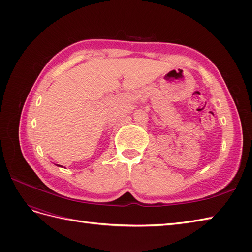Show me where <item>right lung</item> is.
I'll use <instances>...</instances> for the list:
<instances>
[{"mask_svg":"<svg viewBox=\"0 0 252 252\" xmlns=\"http://www.w3.org/2000/svg\"><path fill=\"white\" fill-rule=\"evenodd\" d=\"M57 166H59V167H63V166H60V165H57Z\"/></svg>","mask_w":252,"mask_h":252,"instance_id":"add662e5","label":"right lung"}]
</instances>
